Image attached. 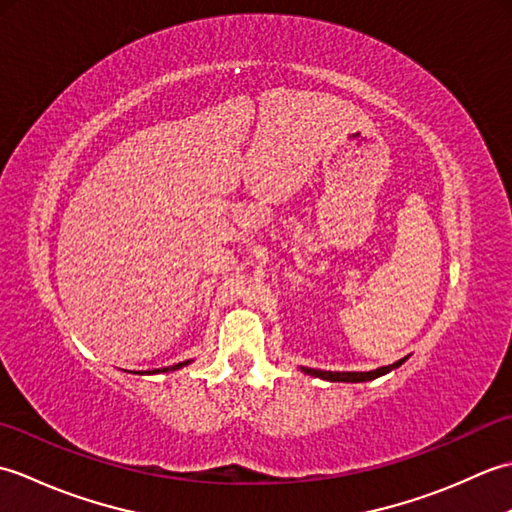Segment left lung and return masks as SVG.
<instances>
[{"mask_svg": "<svg viewBox=\"0 0 512 512\" xmlns=\"http://www.w3.org/2000/svg\"><path fill=\"white\" fill-rule=\"evenodd\" d=\"M407 358H400L394 365H385V367H378L374 372H323V369H312V367H301V372H306L314 378H323V380H332V383H365V380H374L378 376H383L391 369L400 367L405 363Z\"/></svg>", "mask_w": 512, "mask_h": 512, "instance_id": "obj_1", "label": "left lung"}]
</instances>
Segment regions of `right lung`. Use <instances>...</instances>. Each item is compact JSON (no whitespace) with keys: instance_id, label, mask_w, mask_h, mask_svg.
<instances>
[{"instance_id":"right-lung-1","label":"right lung","mask_w":512,"mask_h":512,"mask_svg":"<svg viewBox=\"0 0 512 512\" xmlns=\"http://www.w3.org/2000/svg\"><path fill=\"white\" fill-rule=\"evenodd\" d=\"M191 361H184V363H178V365H171V367H162V369H154V372H149V374H158V372H176V369H180V367H184V365H189Z\"/></svg>"}]
</instances>
